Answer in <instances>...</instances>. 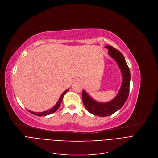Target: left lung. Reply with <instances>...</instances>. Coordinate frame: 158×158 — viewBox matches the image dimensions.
<instances>
[{
    "mask_svg": "<svg viewBox=\"0 0 158 158\" xmlns=\"http://www.w3.org/2000/svg\"><path fill=\"white\" fill-rule=\"evenodd\" d=\"M106 48L109 49L110 56L118 63L122 73V85L118 95L109 102L98 103L93 100L85 91H82V100L87 110L90 113L101 117L110 116L122 107L128 98L131 80L130 69L122 52L112 46Z\"/></svg>",
    "mask_w": 158,
    "mask_h": 158,
    "instance_id": "left-lung-1",
    "label": "left lung"
}]
</instances>
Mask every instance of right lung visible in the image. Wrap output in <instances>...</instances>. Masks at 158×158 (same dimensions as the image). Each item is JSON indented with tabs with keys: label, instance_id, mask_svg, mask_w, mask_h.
I'll return each mask as SVG.
<instances>
[{
	"label": "right lung",
	"instance_id": "1",
	"mask_svg": "<svg viewBox=\"0 0 158 158\" xmlns=\"http://www.w3.org/2000/svg\"><path fill=\"white\" fill-rule=\"evenodd\" d=\"M68 90H69V89H67L66 91H65L62 93L61 96L60 97V98H59L58 102L56 103V104L55 105V106L51 108V109H49L48 110H46V111H44V112H31V111H29V112H31V114H34L35 116H47V115H49V114L54 113V112H55L58 110V109L59 108L60 106V103H61V102L62 101L63 97L65 94V93L67 92V91H68Z\"/></svg>",
	"mask_w": 158,
	"mask_h": 158
}]
</instances>
